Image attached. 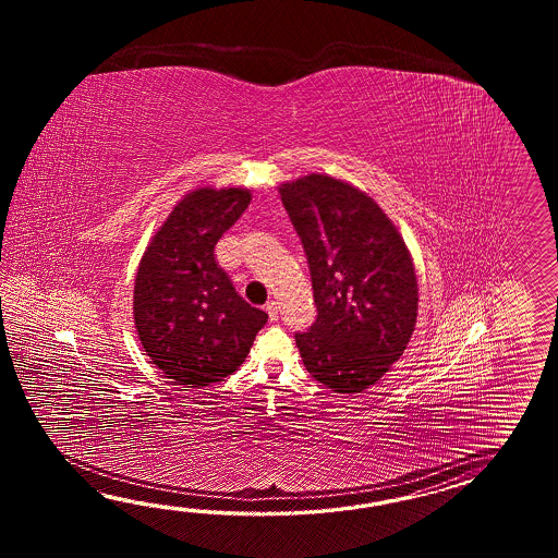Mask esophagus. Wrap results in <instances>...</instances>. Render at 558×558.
<instances>
[{"instance_id": "obj_1", "label": "esophagus", "mask_w": 558, "mask_h": 558, "mask_svg": "<svg viewBox=\"0 0 558 558\" xmlns=\"http://www.w3.org/2000/svg\"><path fill=\"white\" fill-rule=\"evenodd\" d=\"M265 308H267V315H269L271 323L279 319V303H277V301H269V303L265 305Z\"/></svg>"}]
</instances>
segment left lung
Here are the masks:
<instances>
[{
	"mask_svg": "<svg viewBox=\"0 0 558 558\" xmlns=\"http://www.w3.org/2000/svg\"><path fill=\"white\" fill-rule=\"evenodd\" d=\"M307 255L317 319L295 343L311 377L335 392L375 385L415 331L411 253L367 193L311 173L279 187Z\"/></svg>",
	"mask_w": 558,
	"mask_h": 558,
	"instance_id": "obj_1",
	"label": "left lung"
}]
</instances>
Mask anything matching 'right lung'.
Wrapping results in <instances>:
<instances>
[{
    "instance_id": "obj_1",
    "label": "right lung",
    "mask_w": 558,
    "mask_h": 558,
    "mask_svg": "<svg viewBox=\"0 0 558 558\" xmlns=\"http://www.w3.org/2000/svg\"><path fill=\"white\" fill-rule=\"evenodd\" d=\"M250 202L243 187L191 191L143 253L135 327L155 367L179 385L205 387L238 371L267 323L215 262L217 241Z\"/></svg>"
}]
</instances>
